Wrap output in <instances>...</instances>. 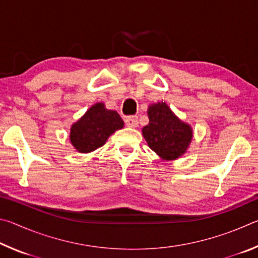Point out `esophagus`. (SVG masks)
<instances>
[{
  "mask_svg": "<svg viewBox=\"0 0 258 258\" xmlns=\"http://www.w3.org/2000/svg\"><path fill=\"white\" fill-rule=\"evenodd\" d=\"M125 124L128 127H137L139 125V120L137 116H128L125 118Z\"/></svg>",
  "mask_w": 258,
  "mask_h": 258,
  "instance_id": "34e87169",
  "label": "esophagus"
}]
</instances>
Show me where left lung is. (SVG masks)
<instances>
[{
	"label": "left lung",
	"instance_id": "8db88e82",
	"mask_svg": "<svg viewBox=\"0 0 258 258\" xmlns=\"http://www.w3.org/2000/svg\"><path fill=\"white\" fill-rule=\"evenodd\" d=\"M148 116L149 124L142 128L148 146L166 160L184 154L192 139L190 126L178 119L165 102L151 104Z\"/></svg>",
	"mask_w": 258,
	"mask_h": 258
}]
</instances>
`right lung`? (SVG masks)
<instances>
[{
    "label": "right lung",
    "instance_id": "1",
    "mask_svg": "<svg viewBox=\"0 0 258 258\" xmlns=\"http://www.w3.org/2000/svg\"><path fill=\"white\" fill-rule=\"evenodd\" d=\"M124 126L120 116L108 110L103 103H97L71 128V141L80 152H91L102 147L108 138Z\"/></svg>",
    "mask_w": 258,
    "mask_h": 258
}]
</instances>
